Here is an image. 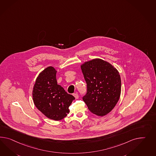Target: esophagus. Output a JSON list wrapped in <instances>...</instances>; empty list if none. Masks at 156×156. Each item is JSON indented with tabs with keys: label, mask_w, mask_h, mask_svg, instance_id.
Listing matches in <instances>:
<instances>
[{
	"label": "esophagus",
	"mask_w": 156,
	"mask_h": 156,
	"mask_svg": "<svg viewBox=\"0 0 156 156\" xmlns=\"http://www.w3.org/2000/svg\"><path fill=\"white\" fill-rule=\"evenodd\" d=\"M73 96L75 97V98H76V99H78V98H79V95H78V94L77 93H74V94H73Z\"/></svg>",
	"instance_id": "34e87169"
}]
</instances>
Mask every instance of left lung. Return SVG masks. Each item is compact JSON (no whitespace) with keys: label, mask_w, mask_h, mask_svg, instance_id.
Instances as JSON below:
<instances>
[{"label":"left lung","mask_w":156,"mask_h":156,"mask_svg":"<svg viewBox=\"0 0 156 156\" xmlns=\"http://www.w3.org/2000/svg\"><path fill=\"white\" fill-rule=\"evenodd\" d=\"M80 67L87 83V93L82 99L89 111L101 116L108 114L121 93V78L117 69L99 58L86 62Z\"/></svg>","instance_id":"1"}]
</instances>
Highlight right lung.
Masks as SVG:
<instances>
[{"instance_id": "obj_1", "label": "right lung", "mask_w": 156, "mask_h": 156, "mask_svg": "<svg viewBox=\"0 0 156 156\" xmlns=\"http://www.w3.org/2000/svg\"><path fill=\"white\" fill-rule=\"evenodd\" d=\"M56 70L49 66L38 75L34 85V104L47 118L60 120L69 113V107L75 98L57 84Z\"/></svg>"}]
</instances>
